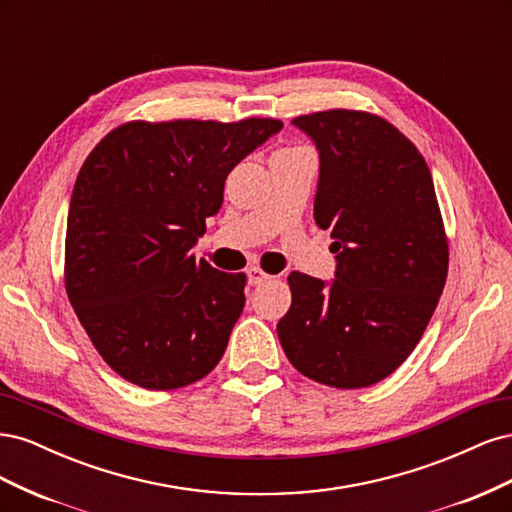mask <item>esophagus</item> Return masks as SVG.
Segmentation results:
<instances>
[{"instance_id": "esophagus-1", "label": "esophagus", "mask_w": 512, "mask_h": 512, "mask_svg": "<svg viewBox=\"0 0 512 512\" xmlns=\"http://www.w3.org/2000/svg\"><path fill=\"white\" fill-rule=\"evenodd\" d=\"M247 280H250L252 286H262V284L271 280V275L262 271L260 267H252L250 271H247Z\"/></svg>"}]
</instances>
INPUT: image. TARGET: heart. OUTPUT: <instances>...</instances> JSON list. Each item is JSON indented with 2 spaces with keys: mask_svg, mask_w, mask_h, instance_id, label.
Wrapping results in <instances>:
<instances>
[{
  "mask_svg": "<svg viewBox=\"0 0 512 512\" xmlns=\"http://www.w3.org/2000/svg\"><path fill=\"white\" fill-rule=\"evenodd\" d=\"M290 149H303V147H290Z\"/></svg>",
  "mask_w": 512,
  "mask_h": 512,
  "instance_id": "heart-1",
  "label": "heart"
}]
</instances>
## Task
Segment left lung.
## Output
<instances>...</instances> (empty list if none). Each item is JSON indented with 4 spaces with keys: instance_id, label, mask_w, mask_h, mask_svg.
<instances>
[{
    "instance_id": "1",
    "label": "left lung",
    "mask_w": 512,
    "mask_h": 512,
    "mask_svg": "<svg viewBox=\"0 0 512 512\" xmlns=\"http://www.w3.org/2000/svg\"><path fill=\"white\" fill-rule=\"evenodd\" d=\"M320 156L314 218L331 230L335 280L290 273L277 322L288 361L335 389L371 386L425 333L448 271V241L425 158L386 119L333 108L292 119Z\"/></svg>"
}]
</instances>
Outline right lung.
<instances>
[{"mask_svg": "<svg viewBox=\"0 0 512 512\" xmlns=\"http://www.w3.org/2000/svg\"><path fill=\"white\" fill-rule=\"evenodd\" d=\"M282 128L269 117L130 121L87 156L70 198L66 292L121 378L170 391L220 363L245 275L213 269L192 247L230 170Z\"/></svg>", "mask_w": 512, "mask_h": 512, "instance_id": "obj_1", "label": "right lung"}]
</instances>
